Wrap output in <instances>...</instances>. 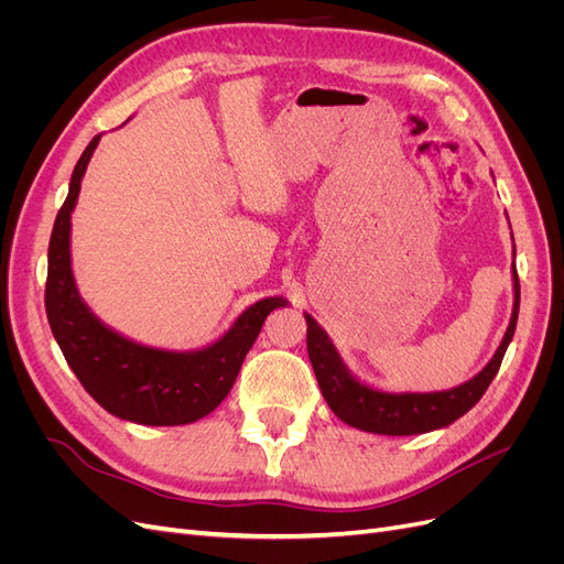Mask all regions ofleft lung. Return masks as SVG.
I'll list each match as a JSON object with an SVG mask.
<instances>
[{
    "mask_svg": "<svg viewBox=\"0 0 564 564\" xmlns=\"http://www.w3.org/2000/svg\"><path fill=\"white\" fill-rule=\"evenodd\" d=\"M516 253V245H513ZM520 313V280L513 261V315H510L508 329L503 334V340L499 344L497 352L485 365L480 373L466 383H460L449 390L437 392H386L373 386L362 383L357 377H352L350 369L346 367L344 357L336 350L334 340L324 332L317 319L305 315V324H308V357L315 369V377L319 383V390L324 400H327L332 412L352 429H360L365 433L377 435H421L431 433L445 425L454 423L456 419L464 416L468 409H473L485 390L489 388L491 379L497 377L501 367L503 355L508 350V344L513 340L516 324Z\"/></svg>",
    "mask_w": 564,
    "mask_h": 564,
    "instance_id": "left-lung-1",
    "label": "left lung"
}]
</instances>
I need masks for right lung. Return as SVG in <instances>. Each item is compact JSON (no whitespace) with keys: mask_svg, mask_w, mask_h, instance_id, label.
<instances>
[{"mask_svg":"<svg viewBox=\"0 0 564 564\" xmlns=\"http://www.w3.org/2000/svg\"><path fill=\"white\" fill-rule=\"evenodd\" d=\"M98 141L100 135H94L82 152L51 230L44 294L48 327L84 390L112 416L143 425L193 423L226 400L265 317L289 301H256L214 344L181 352L135 344L100 322L79 296L70 259V218Z\"/></svg>","mask_w":564,"mask_h":564,"instance_id":"add662e5","label":"right lung"}]
</instances>
